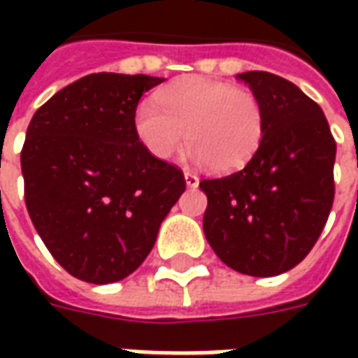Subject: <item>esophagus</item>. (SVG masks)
Returning a JSON list of instances; mask_svg holds the SVG:
<instances>
[{
  "mask_svg": "<svg viewBox=\"0 0 358 358\" xmlns=\"http://www.w3.org/2000/svg\"><path fill=\"white\" fill-rule=\"evenodd\" d=\"M187 184H192V182H187Z\"/></svg>",
  "mask_w": 358,
  "mask_h": 358,
  "instance_id": "34e87169",
  "label": "esophagus"
}]
</instances>
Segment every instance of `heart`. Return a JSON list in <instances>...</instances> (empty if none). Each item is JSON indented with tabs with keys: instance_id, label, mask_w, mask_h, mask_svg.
Instances as JSON below:
<instances>
[{
	"instance_id": "heart-1",
	"label": "heart",
	"mask_w": 358,
	"mask_h": 358,
	"mask_svg": "<svg viewBox=\"0 0 358 358\" xmlns=\"http://www.w3.org/2000/svg\"><path fill=\"white\" fill-rule=\"evenodd\" d=\"M220 107L230 134V151L241 157L248 153L255 140V110L251 107L248 94L238 88H224L220 92Z\"/></svg>"
}]
</instances>
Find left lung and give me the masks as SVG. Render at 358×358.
<instances>
[{"mask_svg":"<svg viewBox=\"0 0 358 358\" xmlns=\"http://www.w3.org/2000/svg\"><path fill=\"white\" fill-rule=\"evenodd\" d=\"M157 84L145 74H88L28 124V215L53 259L90 284L130 276L186 187L178 166L151 155L136 130L138 103Z\"/></svg>","mask_w":358,"mask_h":358,"instance_id":"8db88e82","label":"left lung"}]
</instances>
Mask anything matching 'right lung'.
Returning <instances> with one entry per match:
<instances>
[{
	"label": "right lung",
	"instance_id": "add662e5",
	"mask_svg": "<svg viewBox=\"0 0 358 358\" xmlns=\"http://www.w3.org/2000/svg\"><path fill=\"white\" fill-rule=\"evenodd\" d=\"M238 80L259 103L263 140L241 171L199 182L203 230L230 268L278 276L308 255L330 217L336 141L322 109L289 80L261 71Z\"/></svg>",
	"mask_w": 358,
	"mask_h": 358
}]
</instances>
